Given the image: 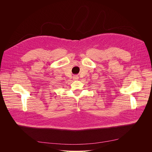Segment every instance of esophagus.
Listing matches in <instances>:
<instances>
[{
	"instance_id": "obj_1",
	"label": "esophagus",
	"mask_w": 152,
	"mask_h": 152,
	"mask_svg": "<svg viewBox=\"0 0 152 152\" xmlns=\"http://www.w3.org/2000/svg\"><path fill=\"white\" fill-rule=\"evenodd\" d=\"M78 79H79V77H78V76H77V75H74L73 77V79L74 80H77Z\"/></svg>"
}]
</instances>
